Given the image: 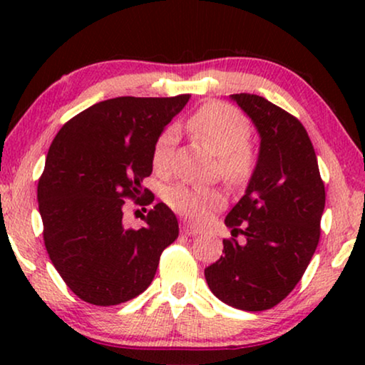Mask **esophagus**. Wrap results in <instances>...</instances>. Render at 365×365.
<instances>
[{
    "mask_svg": "<svg viewBox=\"0 0 365 365\" xmlns=\"http://www.w3.org/2000/svg\"><path fill=\"white\" fill-rule=\"evenodd\" d=\"M181 232L186 234V236H197L199 229L192 227V226H187V224H182V226H181Z\"/></svg>",
    "mask_w": 365,
    "mask_h": 365,
    "instance_id": "esophagus-1",
    "label": "esophagus"
}]
</instances>
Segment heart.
<instances>
[{"label":"heart","mask_w":365,"mask_h":365,"mask_svg":"<svg viewBox=\"0 0 365 365\" xmlns=\"http://www.w3.org/2000/svg\"><path fill=\"white\" fill-rule=\"evenodd\" d=\"M189 129L209 151L219 156V171L229 182H242L251 176L256 154L247 144L251 126L237 109L222 103L202 106L189 119ZM176 141V128L169 126L159 134L153 146V168L156 173H168L171 168V149ZM166 202L174 212L202 221L209 211L224 204L217 189H194L178 184L166 192Z\"/></svg>","instance_id":"b5f03b06"}]
</instances>
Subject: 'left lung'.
Returning <instances> with one entry per match:
<instances>
[{
  "mask_svg": "<svg viewBox=\"0 0 365 365\" xmlns=\"http://www.w3.org/2000/svg\"><path fill=\"white\" fill-rule=\"evenodd\" d=\"M229 98L251 119L261 144L246 192L224 221L232 237L224 239L221 259L204 276L227 306L266 311L306 272L321 236L326 191L299 119L257 94Z\"/></svg>",
  "mask_w": 365,
  "mask_h": 365,
  "instance_id": "8db88e82",
  "label": "left lung"
}]
</instances>
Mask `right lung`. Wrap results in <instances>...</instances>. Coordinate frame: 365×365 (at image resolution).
I'll list each match as a JSON object with an SVG mask.
<instances>
[{
  "label": "right lung",
  "mask_w": 365,
  "mask_h": 365,
  "mask_svg": "<svg viewBox=\"0 0 365 365\" xmlns=\"http://www.w3.org/2000/svg\"><path fill=\"white\" fill-rule=\"evenodd\" d=\"M189 98L106 99L69 119L53 139L38 184L44 246L84 302L116 306L139 296L178 239V219L164 202L139 229L124 226L123 206L124 197H143L154 143Z\"/></svg>",
  "instance_id": "add662e5"
}]
</instances>
